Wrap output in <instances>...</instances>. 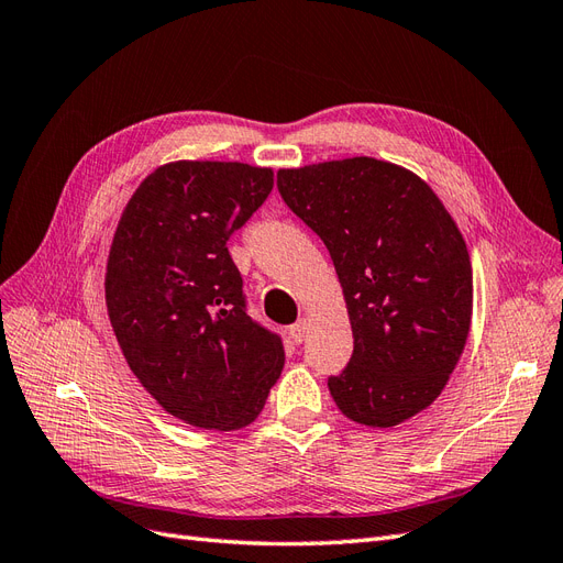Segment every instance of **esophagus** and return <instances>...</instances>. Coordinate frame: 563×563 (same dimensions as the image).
<instances>
[{"mask_svg":"<svg viewBox=\"0 0 563 563\" xmlns=\"http://www.w3.org/2000/svg\"><path fill=\"white\" fill-rule=\"evenodd\" d=\"M308 329H310V323H308V319H298L294 327H291V338H294V343L296 345H300L305 338H308Z\"/></svg>","mask_w":563,"mask_h":563,"instance_id":"1","label":"esophagus"}]
</instances>
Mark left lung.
<instances>
[{"mask_svg": "<svg viewBox=\"0 0 563 563\" xmlns=\"http://www.w3.org/2000/svg\"><path fill=\"white\" fill-rule=\"evenodd\" d=\"M279 195L327 244L352 323L335 406L368 428L424 411L446 387L472 323V263L432 187L373 157L277 174Z\"/></svg>", "mask_w": 563, "mask_h": 563, "instance_id": "left-lung-1", "label": "left lung"}]
</instances>
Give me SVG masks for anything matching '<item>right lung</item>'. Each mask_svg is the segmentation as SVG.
<instances>
[{"mask_svg": "<svg viewBox=\"0 0 563 563\" xmlns=\"http://www.w3.org/2000/svg\"><path fill=\"white\" fill-rule=\"evenodd\" d=\"M272 185V168L242 162L164 164L112 236L106 305L117 343L164 411L195 428H246L284 368L282 338L246 314L228 251Z\"/></svg>", "mask_w": 563, "mask_h": 563, "instance_id": "obj_1", "label": "right lung"}]
</instances>
